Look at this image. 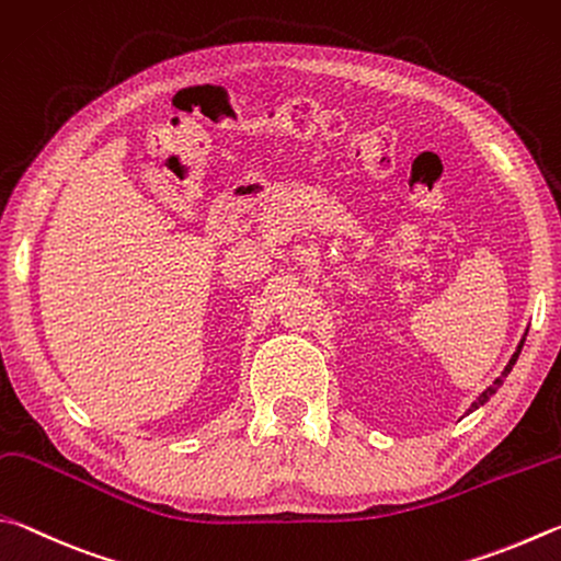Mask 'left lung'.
<instances>
[{
	"mask_svg": "<svg viewBox=\"0 0 561 561\" xmlns=\"http://www.w3.org/2000/svg\"><path fill=\"white\" fill-rule=\"evenodd\" d=\"M525 335H527V332H525ZM523 345H525V337L523 340H519V345H517V350H515V355L513 357H510V362H507V367L503 369V375H500L495 381H493V387H488L485 391H483V394H480L478 397V401H473V407H470L468 411H476L478 407H483L485 404V401L490 399V397H493L495 394V391H497V387L500 385H503V379L510 375V371H513V367H515V362H517V357H519V352H523Z\"/></svg>",
	"mask_w": 561,
	"mask_h": 561,
	"instance_id": "obj_1",
	"label": "left lung"
}]
</instances>
